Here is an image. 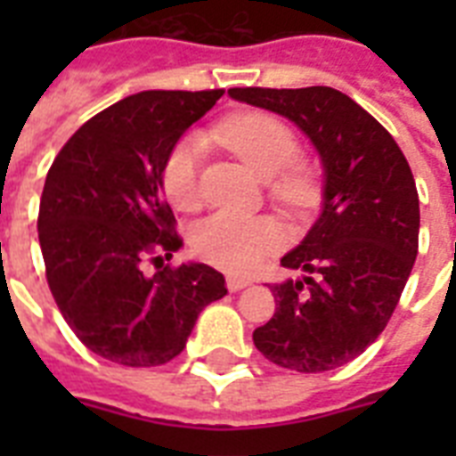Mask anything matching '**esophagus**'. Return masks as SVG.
<instances>
[{"label": "esophagus", "mask_w": 456, "mask_h": 456, "mask_svg": "<svg viewBox=\"0 0 456 456\" xmlns=\"http://www.w3.org/2000/svg\"><path fill=\"white\" fill-rule=\"evenodd\" d=\"M250 281L248 279H243V277H227V289L232 293H236V291H241V289H246V286H248Z\"/></svg>", "instance_id": "1"}]
</instances>
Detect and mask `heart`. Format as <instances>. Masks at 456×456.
<instances>
[{
  "label": "heart",
  "instance_id": "1",
  "mask_svg": "<svg viewBox=\"0 0 456 456\" xmlns=\"http://www.w3.org/2000/svg\"><path fill=\"white\" fill-rule=\"evenodd\" d=\"M215 137L256 175L272 177V199L281 206L300 210L310 203V177L300 165H293L298 156V139L281 120L260 110L234 113L217 125ZM200 153L203 139L186 137L165 156L160 186L165 199L177 210H193L199 206ZM191 243L206 263L234 274H246L260 267L265 257L284 243V232L267 215L215 213L193 229Z\"/></svg>",
  "mask_w": 456,
  "mask_h": 456
}]
</instances>
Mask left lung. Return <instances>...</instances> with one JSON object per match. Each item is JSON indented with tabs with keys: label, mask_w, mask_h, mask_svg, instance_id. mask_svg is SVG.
Here are the masks:
<instances>
[{
	"label": "left lung",
	"mask_w": 456,
	"mask_h": 456,
	"mask_svg": "<svg viewBox=\"0 0 456 456\" xmlns=\"http://www.w3.org/2000/svg\"><path fill=\"white\" fill-rule=\"evenodd\" d=\"M229 96L289 118L324 167L322 213L272 284L277 312L253 331L270 362L300 374L343 367L388 324L419 250V193L395 139L333 87H234Z\"/></svg>",
	"instance_id": "1"
}]
</instances>
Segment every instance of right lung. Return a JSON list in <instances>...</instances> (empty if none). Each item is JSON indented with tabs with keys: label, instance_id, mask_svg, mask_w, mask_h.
Segmentation results:
<instances>
[{
	"label": "right lung",
	"instance_id": "obj_1",
	"mask_svg": "<svg viewBox=\"0 0 456 456\" xmlns=\"http://www.w3.org/2000/svg\"><path fill=\"white\" fill-rule=\"evenodd\" d=\"M224 94L139 92L113 103L68 139L46 172L39 246L46 281L75 336L103 360L158 367L177 357L200 310L227 296L220 272L203 263L144 260L182 248L163 199L165 156Z\"/></svg>",
	"mask_w": 456,
	"mask_h": 456
}]
</instances>
